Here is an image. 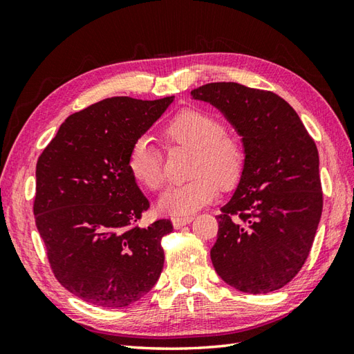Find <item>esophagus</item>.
Wrapping results in <instances>:
<instances>
[{
	"label": "esophagus",
	"instance_id": "34e87169",
	"mask_svg": "<svg viewBox=\"0 0 354 354\" xmlns=\"http://www.w3.org/2000/svg\"><path fill=\"white\" fill-rule=\"evenodd\" d=\"M193 221V216H184V217H171V223L173 227H175L176 230L178 228H183L184 225L190 223Z\"/></svg>",
	"mask_w": 354,
	"mask_h": 354
}]
</instances>
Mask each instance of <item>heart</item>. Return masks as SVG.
<instances>
[{"label": "heart", "mask_w": 354, "mask_h": 354, "mask_svg": "<svg viewBox=\"0 0 354 354\" xmlns=\"http://www.w3.org/2000/svg\"><path fill=\"white\" fill-rule=\"evenodd\" d=\"M173 145L193 149L190 179L170 185L158 199L162 213L185 216L209 204L222 189H232L243 173L245 152L240 142L225 135L223 124L205 112L187 109L171 120L164 131ZM127 167L149 190L164 184L160 153L147 138H138L127 156Z\"/></svg>", "instance_id": "heart-1"}]
</instances>
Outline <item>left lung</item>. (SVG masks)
Wrapping results in <instances>:
<instances>
[{"instance_id":"obj_1","label":"left lung","mask_w":354,"mask_h":354,"mask_svg":"<svg viewBox=\"0 0 354 354\" xmlns=\"http://www.w3.org/2000/svg\"><path fill=\"white\" fill-rule=\"evenodd\" d=\"M219 109L242 137L245 167L216 216L209 251L217 275L246 293L288 284L310 252L322 213L319 156L290 104L270 91L216 82L192 91Z\"/></svg>"}]
</instances>
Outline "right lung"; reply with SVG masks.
Instances as JSON below:
<instances>
[{"label":"right lung","mask_w":354,"mask_h":354,"mask_svg":"<svg viewBox=\"0 0 354 354\" xmlns=\"http://www.w3.org/2000/svg\"><path fill=\"white\" fill-rule=\"evenodd\" d=\"M175 97H111L70 115L36 164L35 221L53 274L86 303L120 309L156 284L169 219L138 227L149 201L127 167Z\"/></svg>","instance_id":"right-lung-1"}]
</instances>
